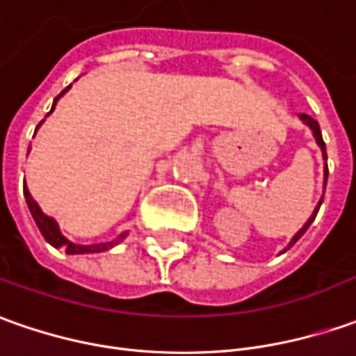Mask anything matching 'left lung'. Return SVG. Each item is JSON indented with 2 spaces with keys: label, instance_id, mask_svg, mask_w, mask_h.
<instances>
[{
  "label": "left lung",
  "instance_id": "left-lung-1",
  "mask_svg": "<svg viewBox=\"0 0 356 356\" xmlns=\"http://www.w3.org/2000/svg\"><path fill=\"white\" fill-rule=\"evenodd\" d=\"M300 119H302V121L306 123L307 127L312 129V133H314V137H316V143H317V145H319V149H321V152H323V161H325V172H323V174H325V184H327V172H329V170H327V154H325V143H323V137H321V129H319V123H317L316 119H312V117H309V115H306V113H302V115H300ZM321 202H323V195H321L319 204H317V207H316V209H314V213H312V217H309L306 223H304V227L300 229V231L296 233L294 237H292V241H290V245H288V249H290V247H294L296 243L302 239V235H304L307 229H309V225L314 223V219H316L317 211H319V206H321Z\"/></svg>",
  "mask_w": 356,
  "mask_h": 356
}]
</instances>
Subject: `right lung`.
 <instances>
[{"label": "right lung", "instance_id": "right-lung-1", "mask_svg": "<svg viewBox=\"0 0 356 356\" xmlns=\"http://www.w3.org/2000/svg\"><path fill=\"white\" fill-rule=\"evenodd\" d=\"M70 90V86L66 88V90H62L58 97H54V104H52V109L50 111H54V106H56V102L60 99L62 95L66 94ZM42 123V121H40ZM23 194H25V200H27V206H29V211H31V216L35 219V223H37V227L39 231L42 233V237L47 239V243H50L54 249H64L66 250V254H90V252H102V250H107L111 249L113 245H117L119 241L125 239V235L127 233H123V235H119L115 241H109V243H97V245H76L72 241H68L64 235L60 233V227H58V223L49 217L47 213H42V209L39 207V204L33 200V195L29 192V188L25 186L23 188Z\"/></svg>", "mask_w": 356, "mask_h": 356}]
</instances>
